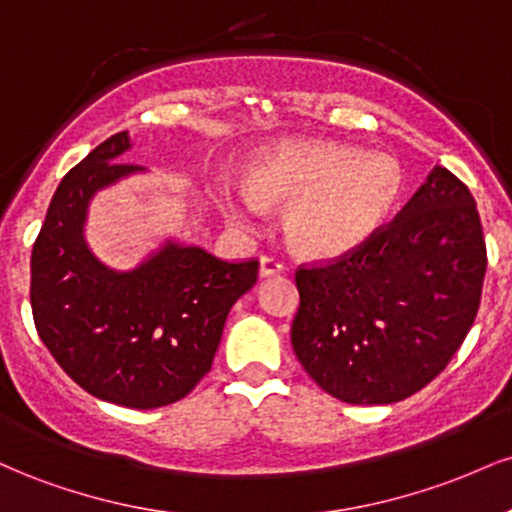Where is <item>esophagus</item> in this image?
I'll use <instances>...</instances> for the list:
<instances>
[{
  "mask_svg": "<svg viewBox=\"0 0 512 512\" xmlns=\"http://www.w3.org/2000/svg\"><path fill=\"white\" fill-rule=\"evenodd\" d=\"M284 272V262L276 260V257L264 255L260 260V276H276Z\"/></svg>",
  "mask_w": 512,
  "mask_h": 512,
  "instance_id": "obj_1",
  "label": "esophagus"
}]
</instances>
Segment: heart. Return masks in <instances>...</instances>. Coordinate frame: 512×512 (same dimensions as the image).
Masks as SVG:
<instances>
[{
	"label": "heart",
	"instance_id": "1",
	"mask_svg": "<svg viewBox=\"0 0 512 512\" xmlns=\"http://www.w3.org/2000/svg\"><path fill=\"white\" fill-rule=\"evenodd\" d=\"M404 192L402 163L385 151L325 139H286L252 156L248 185L221 187L228 221L252 228L264 204L289 202L286 238L320 260L361 250L390 223Z\"/></svg>",
	"mask_w": 512,
	"mask_h": 512
}]
</instances>
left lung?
<instances>
[{
	"instance_id": "1",
	"label": "left lung",
	"mask_w": 512,
	"mask_h": 512,
	"mask_svg": "<svg viewBox=\"0 0 512 512\" xmlns=\"http://www.w3.org/2000/svg\"><path fill=\"white\" fill-rule=\"evenodd\" d=\"M477 202L436 166L397 219L325 267H301L291 344L305 373L346 404L407 399L448 366L481 301Z\"/></svg>"
}]
</instances>
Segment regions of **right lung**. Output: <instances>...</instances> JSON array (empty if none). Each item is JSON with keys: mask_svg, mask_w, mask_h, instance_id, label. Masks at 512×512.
Listing matches in <instances>:
<instances>
[{"mask_svg": "<svg viewBox=\"0 0 512 512\" xmlns=\"http://www.w3.org/2000/svg\"><path fill=\"white\" fill-rule=\"evenodd\" d=\"M129 134L105 139L64 175L31 255L35 330L88 395L129 409L178 402L209 373L233 303L260 262H226L199 245L166 240L129 272L88 248L84 226L98 190L142 166L122 163Z\"/></svg>", "mask_w": 512, "mask_h": 512, "instance_id": "add662e5", "label": "right lung"}]
</instances>
